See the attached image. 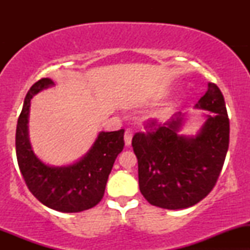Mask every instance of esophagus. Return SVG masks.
Returning <instances> with one entry per match:
<instances>
[{"mask_svg":"<svg viewBox=\"0 0 250 250\" xmlns=\"http://www.w3.org/2000/svg\"><path fill=\"white\" fill-rule=\"evenodd\" d=\"M131 139H133V131L130 129H127L125 131V146H130L131 145Z\"/></svg>","mask_w":250,"mask_h":250,"instance_id":"esophagus-1","label":"esophagus"}]
</instances>
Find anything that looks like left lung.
<instances>
[{
	"instance_id": "obj_1",
	"label": "left lung",
	"mask_w": 250,
	"mask_h": 250,
	"mask_svg": "<svg viewBox=\"0 0 250 250\" xmlns=\"http://www.w3.org/2000/svg\"><path fill=\"white\" fill-rule=\"evenodd\" d=\"M195 108L211 111L196 136L179 135L183 115L134 135L131 146L139 163V186L150 205L183 209L196 205L216 185L229 146V119L222 93L215 83Z\"/></svg>"
}]
</instances>
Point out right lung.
I'll return each mask as SVG.
<instances>
[{
  "label": "right lung",
  "mask_w": 250,
  "mask_h": 250,
  "mask_svg": "<svg viewBox=\"0 0 250 250\" xmlns=\"http://www.w3.org/2000/svg\"><path fill=\"white\" fill-rule=\"evenodd\" d=\"M50 85V79H41L25 96L16 127L17 163L28 189L40 202L62 213H79L102 200L114 162L125 147V130L101 131L90 150L74 165L50 167L43 163L31 149L28 117L31 99Z\"/></svg>",
  "instance_id": "1"
}]
</instances>
